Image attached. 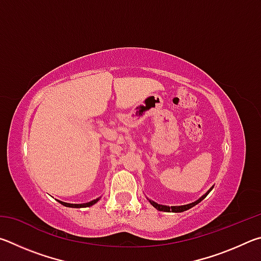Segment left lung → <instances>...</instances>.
I'll return each instance as SVG.
<instances>
[{
	"label": "left lung",
	"instance_id": "left-lung-1",
	"mask_svg": "<svg viewBox=\"0 0 261 261\" xmlns=\"http://www.w3.org/2000/svg\"><path fill=\"white\" fill-rule=\"evenodd\" d=\"M213 188L214 187H212L208 191H207L205 194H202V196L199 198V199L198 200H196V201H193V202H190V204H188V205H180V206H166V205H161V204H158V202H155V201H153V200H151V199H148L147 198V200L151 202V205L154 207V208H156L158 211H162V212H173V213H180V212H184V211H188V210H190L191 208V207H193V206H196L197 204H199V202L202 200V199H205V198L207 197V194H208L212 190H213Z\"/></svg>",
	"mask_w": 261,
	"mask_h": 261
}]
</instances>
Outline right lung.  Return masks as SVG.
Returning <instances> with one entry per match:
<instances>
[{"mask_svg":"<svg viewBox=\"0 0 261 261\" xmlns=\"http://www.w3.org/2000/svg\"><path fill=\"white\" fill-rule=\"evenodd\" d=\"M100 198H101V197L96 198V199L92 200V201L84 202V204H69V202H64V201H61V200H57V201H59L60 204H62V205L65 206V207H72V208H83V207H90V206H92V205L96 204V202H98V201L100 200Z\"/></svg>","mask_w":261,"mask_h":261,"instance_id":"obj_1","label":"right lung"}]
</instances>
